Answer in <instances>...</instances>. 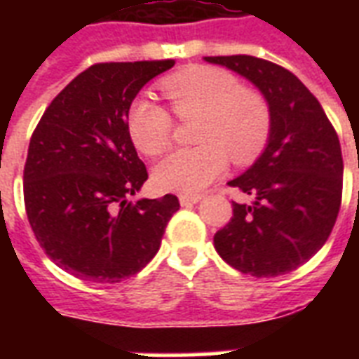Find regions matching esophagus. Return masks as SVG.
Returning a JSON list of instances; mask_svg holds the SVG:
<instances>
[{
	"mask_svg": "<svg viewBox=\"0 0 359 359\" xmlns=\"http://www.w3.org/2000/svg\"><path fill=\"white\" fill-rule=\"evenodd\" d=\"M201 199H203L201 196H184V194L179 197V201H180V205H182V207H188V205H196V203H199Z\"/></svg>",
	"mask_w": 359,
	"mask_h": 359,
	"instance_id": "esophagus-1",
	"label": "esophagus"
}]
</instances>
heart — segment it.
Instances as JSON below:
<instances>
[{"label": "heart", "instance_id": "b5f03b06", "mask_svg": "<svg viewBox=\"0 0 359 359\" xmlns=\"http://www.w3.org/2000/svg\"><path fill=\"white\" fill-rule=\"evenodd\" d=\"M163 95L180 119L199 117L196 141L201 145L177 149L162 158L152 179L156 188L194 196L224 173L229 154L236 163L253 162L272 132V111L261 93L242 89L235 76L216 67H188L163 78ZM126 128L134 147L156 156L169 145L173 119L151 98L130 106Z\"/></svg>", "mask_w": 359, "mask_h": 359}]
</instances>
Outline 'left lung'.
Masks as SVG:
<instances>
[{"label":"left lung","mask_w":359,"mask_h":359,"mask_svg":"<svg viewBox=\"0 0 359 359\" xmlns=\"http://www.w3.org/2000/svg\"><path fill=\"white\" fill-rule=\"evenodd\" d=\"M205 61L244 76L272 111L262 154L229 180L251 203L233 201V218L214 235V248L227 264L255 278L292 272L323 248L339 214V137L317 98L283 67L253 55Z\"/></svg>","instance_id":"1"}]
</instances>
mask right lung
<instances>
[{
    "label": "right lung",
    "mask_w": 359,
    "mask_h": 359,
    "mask_svg": "<svg viewBox=\"0 0 359 359\" xmlns=\"http://www.w3.org/2000/svg\"><path fill=\"white\" fill-rule=\"evenodd\" d=\"M165 61L98 63L48 106L31 135L24 168L25 212L46 255L93 283H119L149 264L179 210L171 194L137 199L147 180L126 119Z\"/></svg>",
    "instance_id": "add662e5"
}]
</instances>
